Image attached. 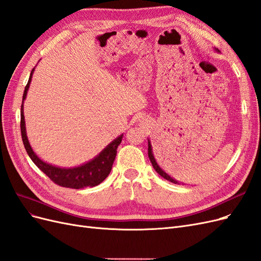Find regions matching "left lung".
Segmentation results:
<instances>
[{
    "instance_id": "left-lung-1",
    "label": "left lung",
    "mask_w": 261,
    "mask_h": 261,
    "mask_svg": "<svg viewBox=\"0 0 261 261\" xmlns=\"http://www.w3.org/2000/svg\"><path fill=\"white\" fill-rule=\"evenodd\" d=\"M215 51H216V52H219V50H218V49H216V48H215ZM148 156H149V159H150V162H151V164H152L153 169L155 170V172L158 173V174L161 175L163 178H165L167 180L171 181V183H174V184H180L178 180H176L175 178H173L172 176H170V175L168 174V173L165 172L164 170H162V168L160 167V165L158 164V162H156V160H155V158H154V154H153V151H152L151 141H150V139H149V138H148Z\"/></svg>"
}]
</instances>
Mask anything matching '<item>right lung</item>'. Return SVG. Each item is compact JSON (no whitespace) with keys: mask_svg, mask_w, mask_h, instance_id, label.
<instances>
[{"mask_svg":"<svg viewBox=\"0 0 261 261\" xmlns=\"http://www.w3.org/2000/svg\"><path fill=\"white\" fill-rule=\"evenodd\" d=\"M35 68H33V70H31L29 81L25 87V91H23V94H22V103L20 108L21 138L29 158L33 160V162L37 165V167L44 173L45 175H48L55 184H58L60 186L81 189V188L94 187L99 185L108 177L110 172L112 170V165L116 156V149L118 145L121 144L123 134L118 137H116L115 139H113L111 143L102 150L99 154L94 156L93 159L78 165V167L62 168L41 160L30 146V143L27 137L25 116H23V101L26 100L27 92L31 83V78H33V75L35 72Z\"/></svg>","mask_w":261,"mask_h":261,"instance_id":"1","label":"right lung"}]
</instances>
